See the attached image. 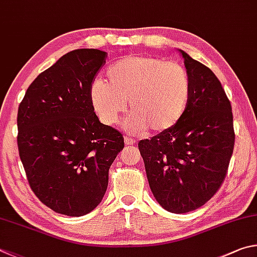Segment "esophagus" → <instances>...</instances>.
Segmentation results:
<instances>
[{
    "mask_svg": "<svg viewBox=\"0 0 257 257\" xmlns=\"http://www.w3.org/2000/svg\"><path fill=\"white\" fill-rule=\"evenodd\" d=\"M124 143H125V146H133L134 143H136V141H134L133 139L130 137H124Z\"/></svg>",
    "mask_w": 257,
    "mask_h": 257,
    "instance_id": "34e87169",
    "label": "esophagus"
}]
</instances>
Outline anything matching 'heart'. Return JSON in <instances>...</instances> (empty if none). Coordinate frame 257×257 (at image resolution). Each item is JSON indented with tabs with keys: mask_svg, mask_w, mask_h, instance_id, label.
Listing matches in <instances>:
<instances>
[{
	"mask_svg": "<svg viewBox=\"0 0 257 257\" xmlns=\"http://www.w3.org/2000/svg\"><path fill=\"white\" fill-rule=\"evenodd\" d=\"M107 82L93 81L89 97L102 124L112 126L128 101L132 114L126 127L133 133H163L185 112L191 93L187 71L176 62L138 55L116 62L107 71Z\"/></svg>",
	"mask_w": 257,
	"mask_h": 257,
	"instance_id": "obj_1",
	"label": "heart"
}]
</instances>
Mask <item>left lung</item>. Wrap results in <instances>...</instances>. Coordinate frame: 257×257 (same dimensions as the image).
I'll use <instances>...</instances> for the list:
<instances>
[{
    "mask_svg": "<svg viewBox=\"0 0 257 257\" xmlns=\"http://www.w3.org/2000/svg\"><path fill=\"white\" fill-rule=\"evenodd\" d=\"M191 81L182 119L168 131L139 142L156 201L173 213L201 208L224 179L235 133L229 99L209 67L178 49Z\"/></svg>",
    "mask_w": 257,
    "mask_h": 257,
    "instance_id": "1",
    "label": "left lung"
}]
</instances>
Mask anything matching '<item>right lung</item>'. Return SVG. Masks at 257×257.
I'll return each instance as SVG.
<instances>
[{"label": "right lung", "mask_w": 257, "mask_h": 257, "mask_svg": "<svg viewBox=\"0 0 257 257\" xmlns=\"http://www.w3.org/2000/svg\"><path fill=\"white\" fill-rule=\"evenodd\" d=\"M107 53L63 55L27 89L18 109V148L36 196L57 213L81 217L96 208L124 138L99 121L89 91Z\"/></svg>", "instance_id": "1"}]
</instances>
